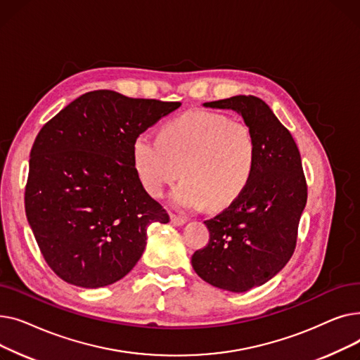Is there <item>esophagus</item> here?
Listing matches in <instances>:
<instances>
[{
  "instance_id": "34e87169",
  "label": "esophagus",
  "mask_w": 360,
  "mask_h": 360,
  "mask_svg": "<svg viewBox=\"0 0 360 360\" xmlns=\"http://www.w3.org/2000/svg\"><path fill=\"white\" fill-rule=\"evenodd\" d=\"M170 221H172L174 224H176V226H182L186 220L184 219V217H181V216H176V214H170Z\"/></svg>"
}]
</instances>
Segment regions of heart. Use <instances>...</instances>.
Masks as SVG:
<instances>
[{"label": "heart", "mask_w": 360, "mask_h": 360, "mask_svg": "<svg viewBox=\"0 0 360 360\" xmlns=\"http://www.w3.org/2000/svg\"><path fill=\"white\" fill-rule=\"evenodd\" d=\"M136 172L153 197L179 175L185 179L170 194L184 210L209 204L223 209L250 185L257 165L254 132L245 122L210 110H191L170 121L155 136L143 131L132 143Z\"/></svg>", "instance_id": "1"}]
</instances>
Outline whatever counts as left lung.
I'll return each instance as SVG.
<instances>
[{
  "instance_id": "8db88e82",
  "label": "left lung",
  "mask_w": 360,
  "mask_h": 360,
  "mask_svg": "<svg viewBox=\"0 0 360 360\" xmlns=\"http://www.w3.org/2000/svg\"><path fill=\"white\" fill-rule=\"evenodd\" d=\"M204 106L240 113L254 132L257 165L240 197L204 221L210 239L191 262L212 286L247 292L267 283L292 258L308 185L292 134L266 102L239 94Z\"/></svg>"
}]
</instances>
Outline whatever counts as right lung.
<instances>
[{
  "mask_svg": "<svg viewBox=\"0 0 360 360\" xmlns=\"http://www.w3.org/2000/svg\"><path fill=\"white\" fill-rule=\"evenodd\" d=\"M181 102L94 90L49 120L30 150L25 209L51 270L102 288L140 259L151 223L169 214L136 172L132 143Z\"/></svg>",
  "mask_w": 360,
  "mask_h": 360,
  "instance_id": "obj_1",
  "label": "right lung"
}]
</instances>
